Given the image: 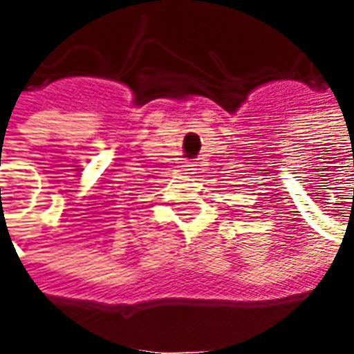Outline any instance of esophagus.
I'll use <instances>...</instances> for the list:
<instances>
[{
    "label": "esophagus",
    "mask_w": 354,
    "mask_h": 354,
    "mask_svg": "<svg viewBox=\"0 0 354 354\" xmlns=\"http://www.w3.org/2000/svg\"><path fill=\"white\" fill-rule=\"evenodd\" d=\"M182 170L185 174H195V165L192 161H184L182 162Z\"/></svg>",
    "instance_id": "obj_1"
}]
</instances>
